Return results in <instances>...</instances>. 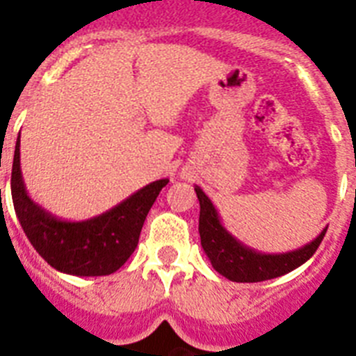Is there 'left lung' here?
<instances>
[{
  "label": "left lung",
  "mask_w": 356,
  "mask_h": 356,
  "mask_svg": "<svg viewBox=\"0 0 356 356\" xmlns=\"http://www.w3.org/2000/svg\"><path fill=\"white\" fill-rule=\"evenodd\" d=\"M194 191L200 200V237L203 251L219 275L238 284H254L294 271L316 253L328 229L325 228L312 242L298 250L287 253H260L229 234L221 222L217 209L201 187L196 185Z\"/></svg>",
  "instance_id": "8db88e82"
}]
</instances>
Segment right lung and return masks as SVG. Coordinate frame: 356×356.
<instances>
[{
    "instance_id": "right-lung-1",
    "label": "right lung",
    "mask_w": 356,
    "mask_h": 356,
    "mask_svg": "<svg viewBox=\"0 0 356 356\" xmlns=\"http://www.w3.org/2000/svg\"><path fill=\"white\" fill-rule=\"evenodd\" d=\"M17 137L12 163V201L31 246L56 271L72 276L112 275L130 259L146 216L168 178L147 184L114 209L85 221H65L37 205L26 193Z\"/></svg>"
}]
</instances>
